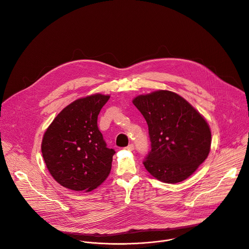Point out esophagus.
<instances>
[{
    "mask_svg": "<svg viewBox=\"0 0 249 249\" xmlns=\"http://www.w3.org/2000/svg\"><path fill=\"white\" fill-rule=\"evenodd\" d=\"M125 149L128 150V151H133L134 150V145L133 144H129L127 147H125Z\"/></svg>",
    "mask_w": 249,
    "mask_h": 249,
    "instance_id": "34e87169",
    "label": "esophagus"
}]
</instances>
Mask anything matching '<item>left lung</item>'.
<instances>
[{
    "label": "left lung",
    "instance_id": "obj_1",
    "mask_svg": "<svg viewBox=\"0 0 249 249\" xmlns=\"http://www.w3.org/2000/svg\"><path fill=\"white\" fill-rule=\"evenodd\" d=\"M133 104L149 127L151 151L143 161L147 171L168 183L187 178L210 153L207 122L184 98L169 90L139 95Z\"/></svg>",
    "mask_w": 249,
    "mask_h": 249
}]
</instances>
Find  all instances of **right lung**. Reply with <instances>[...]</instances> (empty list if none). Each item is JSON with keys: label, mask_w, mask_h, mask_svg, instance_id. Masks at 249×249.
Masks as SVG:
<instances>
[{"label": "right lung", "mask_w": 249, "mask_h": 249, "mask_svg": "<svg viewBox=\"0 0 249 249\" xmlns=\"http://www.w3.org/2000/svg\"><path fill=\"white\" fill-rule=\"evenodd\" d=\"M109 95L93 94L68 105L44 133L41 153L52 177L74 191H91L110 173L115 150L107 148L97 117Z\"/></svg>", "instance_id": "1"}]
</instances>
